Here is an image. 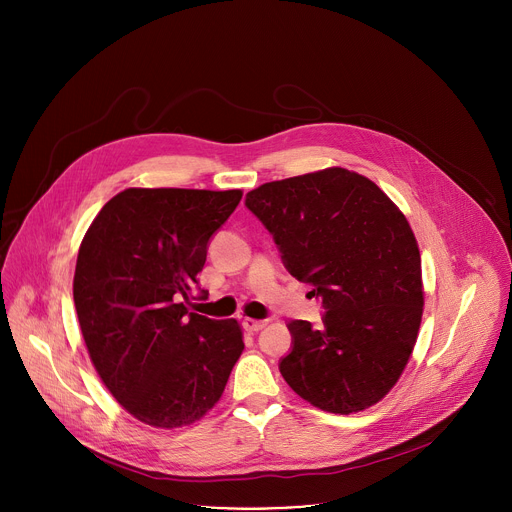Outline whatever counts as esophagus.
<instances>
[{"label": "esophagus", "mask_w": 512, "mask_h": 512, "mask_svg": "<svg viewBox=\"0 0 512 512\" xmlns=\"http://www.w3.org/2000/svg\"><path fill=\"white\" fill-rule=\"evenodd\" d=\"M265 324H267V320H255V318H243V326H245V330H249V332H259L261 328H265Z\"/></svg>", "instance_id": "1"}]
</instances>
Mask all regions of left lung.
Returning a JSON list of instances; mask_svg holds the SVG:
<instances>
[{
    "label": "left lung",
    "instance_id": "1",
    "mask_svg": "<svg viewBox=\"0 0 512 512\" xmlns=\"http://www.w3.org/2000/svg\"><path fill=\"white\" fill-rule=\"evenodd\" d=\"M245 204L326 310L320 330L287 324L294 346L279 362L285 383L330 413L379 403L405 371L423 314L421 255L405 214L344 168L261 184Z\"/></svg>",
    "mask_w": 512,
    "mask_h": 512
}]
</instances>
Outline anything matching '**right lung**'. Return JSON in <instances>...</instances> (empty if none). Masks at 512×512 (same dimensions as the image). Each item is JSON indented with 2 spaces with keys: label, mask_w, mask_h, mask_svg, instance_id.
Listing matches in <instances>:
<instances>
[{
  "label": "right lung",
  "mask_w": 512,
  "mask_h": 512,
  "mask_svg": "<svg viewBox=\"0 0 512 512\" xmlns=\"http://www.w3.org/2000/svg\"><path fill=\"white\" fill-rule=\"evenodd\" d=\"M241 190L127 188L95 216L72 296L95 371L141 423L174 429L221 399L245 344L235 318L188 312L208 239Z\"/></svg>",
  "instance_id": "obj_1"
}]
</instances>
